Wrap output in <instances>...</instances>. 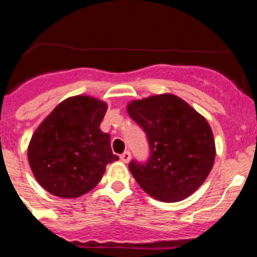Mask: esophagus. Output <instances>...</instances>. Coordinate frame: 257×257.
<instances>
[{"mask_svg":"<svg viewBox=\"0 0 257 257\" xmlns=\"http://www.w3.org/2000/svg\"><path fill=\"white\" fill-rule=\"evenodd\" d=\"M130 160H131V154H130V152H128V151L123 152V153L121 154V161H122V162L127 163V162H130Z\"/></svg>","mask_w":257,"mask_h":257,"instance_id":"34e87169","label":"esophagus"}]
</instances>
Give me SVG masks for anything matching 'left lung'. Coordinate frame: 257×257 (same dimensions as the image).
Segmentation results:
<instances>
[{
  "label": "left lung",
  "instance_id": "obj_1",
  "mask_svg": "<svg viewBox=\"0 0 257 257\" xmlns=\"http://www.w3.org/2000/svg\"><path fill=\"white\" fill-rule=\"evenodd\" d=\"M127 113L143 127L151 145L145 165L128 169L143 190L162 202H179L205 183L216 148L207 119L174 94L148 96L127 104Z\"/></svg>",
  "mask_w": 257,
  "mask_h": 257
}]
</instances>
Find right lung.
I'll return each mask as SVG.
<instances>
[{"label":"right lung","instance_id":"right-lung-1","mask_svg":"<svg viewBox=\"0 0 257 257\" xmlns=\"http://www.w3.org/2000/svg\"><path fill=\"white\" fill-rule=\"evenodd\" d=\"M105 101L70 96L41 122L28 145V162L36 180L61 198H77L96 187L108 163L118 160L110 136L100 130Z\"/></svg>","mask_w":257,"mask_h":257}]
</instances>
